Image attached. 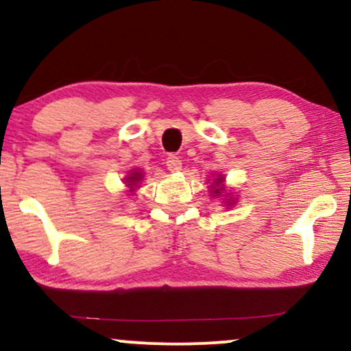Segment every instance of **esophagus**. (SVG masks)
<instances>
[{
    "instance_id": "1",
    "label": "esophagus",
    "mask_w": 351,
    "mask_h": 351,
    "mask_svg": "<svg viewBox=\"0 0 351 351\" xmlns=\"http://www.w3.org/2000/svg\"><path fill=\"white\" fill-rule=\"evenodd\" d=\"M167 167H168V170L173 173L180 171L181 170V160L178 158V156H168Z\"/></svg>"
}]
</instances>
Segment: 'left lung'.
<instances>
[{
	"label": "left lung",
	"mask_w": 351,
	"mask_h": 351,
	"mask_svg": "<svg viewBox=\"0 0 351 351\" xmlns=\"http://www.w3.org/2000/svg\"><path fill=\"white\" fill-rule=\"evenodd\" d=\"M224 176L223 175H217V178L213 180L211 186H209V193H211V196H215V198H221L223 199V203L226 204L228 208L234 206L236 203V198H232V193H228L226 191V183H224Z\"/></svg>",
	"instance_id": "left-lung-1"
}]
</instances>
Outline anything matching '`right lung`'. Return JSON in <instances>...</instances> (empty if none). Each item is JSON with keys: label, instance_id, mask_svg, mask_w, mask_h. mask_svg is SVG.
Here are the masks:
<instances>
[{"label": "right lung", "instance_id": "1", "mask_svg": "<svg viewBox=\"0 0 351 351\" xmlns=\"http://www.w3.org/2000/svg\"><path fill=\"white\" fill-rule=\"evenodd\" d=\"M143 171L140 170V168H134V170H130L128 171V175L125 176L123 178V181H125V186L128 188V195H134V193L136 191V189H138L140 186L138 184L142 183V180H143Z\"/></svg>", "mask_w": 351, "mask_h": 351}]
</instances>
